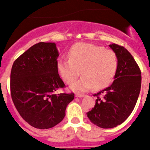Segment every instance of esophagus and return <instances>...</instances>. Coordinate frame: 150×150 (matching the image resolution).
<instances>
[{"label": "esophagus", "mask_w": 150, "mask_h": 150, "mask_svg": "<svg viewBox=\"0 0 150 150\" xmlns=\"http://www.w3.org/2000/svg\"><path fill=\"white\" fill-rule=\"evenodd\" d=\"M84 94H75V97H84Z\"/></svg>", "instance_id": "34e87169"}]
</instances>
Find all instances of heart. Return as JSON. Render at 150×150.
Wrapping results in <instances>:
<instances>
[{
	"label": "heart",
	"mask_w": 150,
	"mask_h": 150,
	"mask_svg": "<svg viewBox=\"0 0 150 150\" xmlns=\"http://www.w3.org/2000/svg\"><path fill=\"white\" fill-rule=\"evenodd\" d=\"M68 59H59L57 70L67 84L77 79L81 70L82 77L71 86L72 90L78 92H86L93 87L95 90L106 87L117 67L115 52L85 42L74 45L68 52Z\"/></svg>",
	"instance_id": "b5f03b06"
}]
</instances>
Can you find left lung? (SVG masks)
Returning <instances> with one entry per match:
<instances>
[{
  "instance_id": "1",
  "label": "left lung",
  "mask_w": 150,
  "mask_h": 150,
  "mask_svg": "<svg viewBox=\"0 0 150 150\" xmlns=\"http://www.w3.org/2000/svg\"><path fill=\"white\" fill-rule=\"evenodd\" d=\"M109 47L117 59L115 80L95 94V105L87 112L89 120L103 129L116 127L129 117L135 106L141 86V70L131 53L116 44Z\"/></svg>"
}]
</instances>
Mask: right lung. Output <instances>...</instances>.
Wrapping results in <instances>:
<instances>
[{"instance_id":"obj_1","label":"right lung","mask_w":150,"mask_h":150,"mask_svg":"<svg viewBox=\"0 0 150 150\" xmlns=\"http://www.w3.org/2000/svg\"><path fill=\"white\" fill-rule=\"evenodd\" d=\"M56 44L39 42L14 62L10 74L11 97L22 118L36 129H50L65 116L74 94L55 92L64 84L57 70Z\"/></svg>"}]
</instances>
